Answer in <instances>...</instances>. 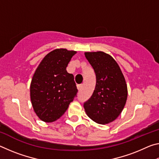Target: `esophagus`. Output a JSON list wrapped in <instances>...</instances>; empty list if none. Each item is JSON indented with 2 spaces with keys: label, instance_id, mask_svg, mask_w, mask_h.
Instances as JSON below:
<instances>
[{
  "label": "esophagus",
  "instance_id": "esophagus-1",
  "mask_svg": "<svg viewBox=\"0 0 159 159\" xmlns=\"http://www.w3.org/2000/svg\"><path fill=\"white\" fill-rule=\"evenodd\" d=\"M82 87H83V85H82V84L77 85V88H78V90H80V89H81Z\"/></svg>",
  "mask_w": 159,
  "mask_h": 159
}]
</instances>
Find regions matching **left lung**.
<instances>
[{
  "label": "left lung",
  "mask_w": 159,
  "mask_h": 159,
  "mask_svg": "<svg viewBox=\"0 0 159 159\" xmlns=\"http://www.w3.org/2000/svg\"><path fill=\"white\" fill-rule=\"evenodd\" d=\"M95 71L96 85L83 107L86 114L99 124L114 121L124 108L128 97L125 78L116 61L102 51L85 52Z\"/></svg>",
  "instance_id": "1"
}]
</instances>
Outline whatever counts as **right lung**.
<instances>
[{"label":"right lung","mask_w":159,"mask_h":159,"mask_svg":"<svg viewBox=\"0 0 159 159\" xmlns=\"http://www.w3.org/2000/svg\"><path fill=\"white\" fill-rule=\"evenodd\" d=\"M76 51H51L43 59L32 78L30 97L35 113L44 122L55 121L68 109L78 92L74 75L66 68Z\"/></svg>","instance_id":"1"}]
</instances>
